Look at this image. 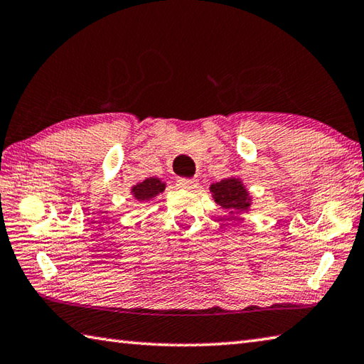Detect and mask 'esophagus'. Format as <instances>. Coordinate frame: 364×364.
<instances>
[{"label":"esophagus","instance_id":"1","mask_svg":"<svg viewBox=\"0 0 364 364\" xmlns=\"http://www.w3.org/2000/svg\"><path fill=\"white\" fill-rule=\"evenodd\" d=\"M176 186L181 189H194L197 188V180L196 178H178Z\"/></svg>","mask_w":364,"mask_h":364}]
</instances>
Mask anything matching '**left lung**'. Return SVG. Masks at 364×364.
Masks as SVG:
<instances>
[{"label": "left lung", "mask_w": 364, "mask_h": 364, "mask_svg": "<svg viewBox=\"0 0 364 364\" xmlns=\"http://www.w3.org/2000/svg\"><path fill=\"white\" fill-rule=\"evenodd\" d=\"M210 191L213 193L215 200L223 208L230 211H243L250 207L247 191L235 178H232V180H221L220 183L211 184Z\"/></svg>", "instance_id": "left-lung-1"}]
</instances>
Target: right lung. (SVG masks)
Listing matches in <instances>:
<instances>
[{"mask_svg": "<svg viewBox=\"0 0 364 364\" xmlns=\"http://www.w3.org/2000/svg\"><path fill=\"white\" fill-rule=\"evenodd\" d=\"M165 189V184L161 183L159 178H148V180H144L143 183L136 184L132 189V193H134L135 199L138 200H148V199H153L159 193Z\"/></svg>", "mask_w": 364, "mask_h": 364, "instance_id": "right-lung-1", "label": "right lung"}]
</instances>
